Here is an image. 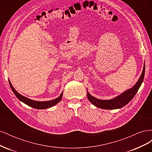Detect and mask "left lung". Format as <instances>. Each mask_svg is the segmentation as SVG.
Here are the masks:
<instances>
[{"instance_id":"1","label":"left lung","mask_w":152,"mask_h":152,"mask_svg":"<svg viewBox=\"0 0 152 152\" xmlns=\"http://www.w3.org/2000/svg\"><path fill=\"white\" fill-rule=\"evenodd\" d=\"M145 65L144 64L143 70L141 73V75L138 81L136 82V84L133 86L132 88L124 92L121 94L111 99H98L94 96H91L88 91L87 93V98L89 100V102L93 103L96 107L99 108L105 109V110H112V109H118L122 108L124 106L126 105L129 103L131 99L134 98V96L136 94L140 87L145 77Z\"/></svg>"}]
</instances>
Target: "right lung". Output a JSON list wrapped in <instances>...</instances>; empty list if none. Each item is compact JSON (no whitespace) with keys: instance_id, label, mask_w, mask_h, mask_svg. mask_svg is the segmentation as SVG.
Segmentation results:
<instances>
[{"instance_id":"right-lung-1","label":"right lung","mask_w":152,"mask_h":152,"mask_svg":"<svg viewBox=\"0 0 152 152\" xmlns=\"http://www.w3.org/2000/svg\"><path fill=\"white\" fill-rule=\"evenodd\" d=\"M9 83H10L11 88L14 93V94H15V96L18 98V99H20L21 102L24 103L25 104L30 106V107H31L32 108H36V109H46V108H50V107H53V106H54L55 104L58 103L62 99L63 93L61 94V95L59 96L58 98H57L55 99L51 100V101H46V102H37V101L32 100L31 99H29L28 98L25 97V96H24L20 94V93H18V92L15 90V89L13 87L10 80H9Z\"/></svg>"}]
</instances>
